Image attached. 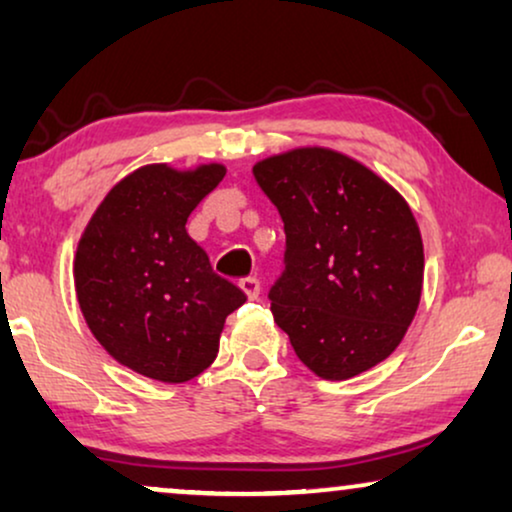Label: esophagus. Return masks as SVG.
Listing matches in <instances>:
<instances>
[{"mask_svg": "<svg viewBox=\"0 0 512 512\" xmlns=\"http://www.w3.org/2000/svg\"><path fill=\"white\" fill-rule=\"evenodd\" d=\"M240 289L247 293L249 300H256L258 293H261V282L256 277H242L240 279Z\"/></svg>", "mask_w": 512, "mask_h": 512, "instance_id": "1", "label": "esophagus"}]
</instances>
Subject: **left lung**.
I'll return each mask as SVG.
<instances>
[{
	"mask_svg": "<svg viewBox=\"0 0 512 512\" xmlns=\"http://www.w3.org/2000/svg\"><path fill=\"white\" fill-rule=\"evenodd\" d=\"M254 177L284 221V270L268 298L293 352L324 380L377 366L422 296L424 247L408 202L331 149L272 156Z\"/></svg>",
	"mask_w": 512,
	"mask_h": 512,
	"instance_id": "obj_1",
	"label": "left lung"
}]
</instances>
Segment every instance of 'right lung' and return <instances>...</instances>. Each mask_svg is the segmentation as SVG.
<instances>
[{
	"instance_id": "obj_1",
	"label": "right lung",
	"mask_w": 512,
	"mask_h": 512,
	"mask_svg": "<svg viewBox=\"0 0 512 512\" xmlns=\"http://www.w3.org/2000/svg\"><path fill=\"white\" fill-rule=\"evenodd\" d=\"M223 177V165L139 167L111 188L76 249L88 328L118 363L151 380L188 382L212 366L226 317L247 300L186 233Z\"/></svg>"
}]
</instances>
